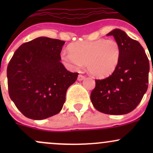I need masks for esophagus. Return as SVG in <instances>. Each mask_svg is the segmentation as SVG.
Segmentation results:
<instances>
[{
    "label": "esophagus",
    "mask_w": 153,
    "mask_h": 153,
    "mask_svg": "<svg viewBox=\"0 0 153 153\" xmlns=\"http://www.w3.org/2000/svg\"><path fill=\"white\" fill-rule=\"evenodd\" d=\"M84 78H85V75H81V74L78 75V81H82V80H84Z\"/></svg>",
    "instance_id": "esophagus-1"
}]
</instances>
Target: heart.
<instances>
[{
  "label": "heart",
  "mask_w": 153,
  "mask_h": 153,
  "mask_svg": "<svg viewBox=\"0 0 153 153\" xmlns=\"http://www.w3.org/2000/svg\"><path fill=\"white\" fill-rule=\"evenodd\" d=\"M69 52L61 53L63 62L77 69L83 64L89 73L97 78L109 76L116 69L121 57V45L115 39H98L75 42L69 47Z\"/></svg>",
  "instance_id": "b5f03b06"
}]
</instances>
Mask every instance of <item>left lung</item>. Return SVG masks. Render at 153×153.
Listing matches in <instances>:
<instances>
[{
	"label": "left lung",
	"mask_w": 153,
	"mask_h": 153,
	"mask_svg": "<svg viewBox=\"0 0 153 153\" xmlns=\"http://www.w3.org/2000/svg\"><path fill=\"white\" fill-rule=\"evenodd\" d=\"M107 35L113 36L121 45V60L112 75L95 80L91 101L103 113L124 115L136 108L147 90L149 59L140 43L127 36L124 31L115 29Z\"/></svg>",
	"instance_id": "8db88e82"
}]
</instances>
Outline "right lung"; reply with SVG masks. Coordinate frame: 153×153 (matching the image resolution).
Listing matches in <instances>:
<instances>
[{"label": "right lung", "mask_w": 153, "mask_h": 153, "mask_svg": "<svg viewBox=\"0 0 153 153\" xmlns=\"http://www.w3.org/2000/svg\"><path fill=\"white\" fill-rule=\"evenodd\" d=\"M65 41L39 37L17 49L7 67L10 98L24 116L42 120L60 112L78 72L61 62Z\"/></svg>", "instance_id": "right-lung-1"}]
</instances>
